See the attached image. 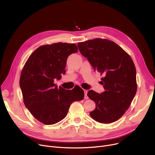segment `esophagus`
<instances>
[{"instance_id":"34e87169","label":"esophagus","mask_w":155,"mask_h":155,"mask_svg":"<svg viewBox=\"0 0 155 155\" xmlns=\"http://www.w3.org/2000/svg\"><path fill=\"white\" fill-rule=\"evenodd\" d=\"M87 92H88V91H87V90H84V94H85V99H88V97L87 96Z\"/></svg>"}]
</instances>
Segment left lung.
<instances>
[{
    "label": "left lung",
    "instance_id": "8db88e82",
    "mask_svg": "<svg viewBox=\"0 0 155 155\" xmlns=\"http://www.w3.org/2000/svg\"><path fill=\"white\" fill-rule=\"evenodd\" d=\"M79 51L87 58L101 78L105 91L92 90L87 95L95 103L91 117L101 123H112L124 115L137 91L136 70L132 58L112 41L96 38L78 43Z\"/></svg>",
    "mask_w": 155,
    "mask_h": 155
}]
</instances>
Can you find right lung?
Segmentation results:
<instances>
[{"mask_svg":"<svg viewBox=\"0 0 155 155\" xmlns=\"http://www.w3.org/2000/svg\"><path fill=\"white\" fill-rule=\"evenodd\" d=\"M76 45L57 43L41 46L32 53L22 68L19 84L23 101L31 114L41 123L51 125L67 116L70 105L84 99V91L59 88L54 84L65 73L70 54L78 52Z\"/></svg>","mask_w":155,"mask_h":155,"instance_id":"obj_1","label":"right lung"}]
</instances>
